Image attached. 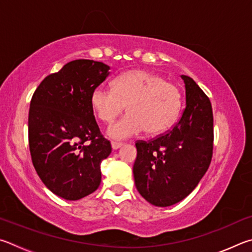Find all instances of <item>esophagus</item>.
Segmentation results:
<instances>
[{
	"label": "esophagus",
	"mask_w": 252,
	"mask_h": 252,
	"mask_svg": "<svg viewBox=\"0 0 252 252\" xmlns=\"http://www.w3.org/2000/svg\"><path fill=\"white\" fill-rule=\"evenodd\" d=\"M123 146V143H119V142H112V148L113 149H118L119 147Z\"/></svg>",
	"instance_id": "1"
}]
</instances>
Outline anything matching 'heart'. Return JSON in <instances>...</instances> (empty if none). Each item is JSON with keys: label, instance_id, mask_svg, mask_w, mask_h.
Returning <instances> with one entry per match:
<instances>
[{"label": "heart", "instance_id": "heart-1", "mask_svg": "<svg viewBox=\"0 0 252 252\" xmlns=\"http://www.w3.org/2000/svg\"><path fill=\"white\" fill-rule=\"evenodd\" d=\"M91 105L103 123H112L126 106L127 114L108 128L110 137L126 139L143 130L154 136L170 128L177 119L182 93L156 74L130 70L114 79L113 90L94 88Z\"/></svg>", "mask_w": 252, "mask_h": 252}]
</instances>
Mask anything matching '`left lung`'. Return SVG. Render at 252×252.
Masks as SVG:
<instances>
[{"mask_svg":"<svg viewBox=\"0 0 252 252\" xmlns=\"http://www.w3.org/2000/svg\"><path fill=\"white\" fill-rule=\"evenodd\" d=\"M186 107L176 125L148 142L137 140L133 167L138 192L154 206L167 207L186 198L213 158L211 103L191 77L182 75Z\"/></svg>","mask_w":252,"mask_h":252,"instance_id":"8db88e82","label":"left lung"}]
</instances>
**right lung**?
<instances>
[{
	"label": "right lung",
	"instance_id": "1",
	"mask_svg": "<svg viewBox=\"0 0 252 252\" xmlns=\"http://www.w3.org/2000/svg\"><path fill=\"white\" fill-rule=\"evenodd\" d=\"M108 70L101 62L72 61L44 78L31 99L33 166L43 184L66 200H78L98 188L100 162L112 152L91 105L93 90L107 78Z\"/></svg>",
	"mask_w": 252,
	"mask_h": 252
}]
</instances>
